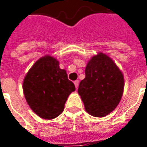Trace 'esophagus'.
<instances>
[{
  "mask_svg": "<svg viewBox=\"0 0 147 147\" xmlns=\"http://www.w3.org/2000/svg\"><path fill=\"white\" fill-rule=\"evenodd\" d=\"M79 83H80V81L79 80H76L75 82H74V84H75V86H76V88H78V86H79Z\"/></svg>",
  "mask_w": 147,
  "mask_h": 147,
  "instance_id": "esophagus-1",
  "label": "esophagus"
}]
</instances>
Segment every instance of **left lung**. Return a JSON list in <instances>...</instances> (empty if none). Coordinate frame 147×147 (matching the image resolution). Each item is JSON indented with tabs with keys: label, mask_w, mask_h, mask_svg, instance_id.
<instances>
[{
	"label": "left lung",
	"mask_w": 147,
	"mask_h": 147,
	"mask_svg": "<svg viewBox=\"0 0 147 147\" xmlns=\"http://www.w3.org/2000/svg\"><path fill=\"white\" fill-rule=\"evenodd\" d=\"M124 88L123 75L113 59L103 53L93 56L85 68L78 93L87 113L104 117L117 108Z\"/></svg>",
	"instance_id": "obj_1"
}]
</instances>
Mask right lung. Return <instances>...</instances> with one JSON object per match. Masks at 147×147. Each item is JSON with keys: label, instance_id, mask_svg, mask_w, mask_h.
<instances>
[{"label": "right lung", "instance_id": "right-lung-1", "mask_svg": "<svg viewBox=\"0 0 147 147\" xmlns=\"http://www.w3.org/2000/svg\"><path fill=\"white\" fill-rule=\"evenodd\" d=\"M24 96L30 109L42 119L52 120L64 111L68 96L76 90L59 61L45 55L33 64L23 83Z\"/></svg>", "mask_w": 147, "mask_h": 147}]
</instances>
